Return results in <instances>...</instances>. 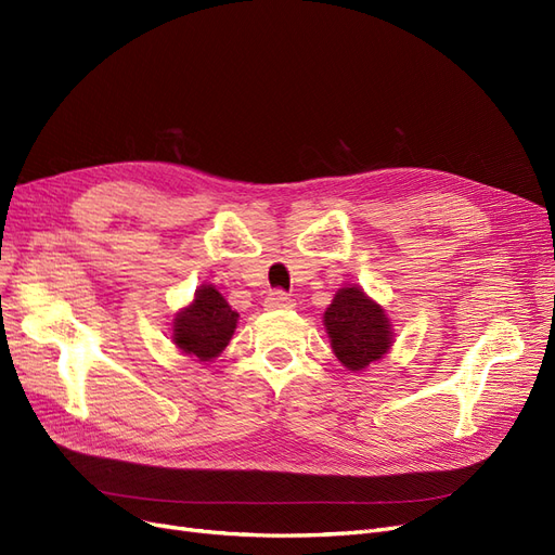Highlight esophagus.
I'll return each instance as SVG.
<instances>
[{
  "label": "esophagus",
  "instance_id": "esophagus-1",
  "mask_svg": "<svg viewBox=\"0 0 555 555\" xmlns=\"http://www.w3.org/2000/svg\"><path fill=\"white\" fill-rule=\"evenodd\" d=\"M263 307H266V309H292V307H294V300H292L289 296H286L284 292H271L269 296H266Z\"/></svg>",
  "mask_w": 555,
  "mask_h": 555
}]
</instances>
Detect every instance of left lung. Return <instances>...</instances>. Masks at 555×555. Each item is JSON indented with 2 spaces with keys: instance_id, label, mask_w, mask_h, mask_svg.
Here are the masks:
<instances>
[{
  "instance_id": "obj_1",
  "label": "left lung",
  "mask_w": 555,
  "mask_h": 555,
  "mask_svg": "<svg viewBox=\"0 0 555 555\" xmlns=\"http://www.w3.org/2000/svg\"><path fill=\"white\" fill-rule=\"evenodd\" d=\"M323 325L335 358L354 373L383 360L393 346L391 319L360 284L341 286L323 312Z\"/></svg>"
}]
</instances>
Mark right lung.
<instances>
[{
  "label": "right lung",
  "mask_w": 555,
  "mask_h": 555,
  "mask_svg": "<svg viewBox=\"0 0 555 555\" xmlns=\"http://www.w3.org/2000/svg\"><path fill=\"white\" fill-rule=\"evenodd\" d=\"M238 314L214 284L195 289L193 300L175 314L170 339L182 354L195 362H214L230 344Z\"/></svg>",
  "instance_id": "1"
}]
</instances>
